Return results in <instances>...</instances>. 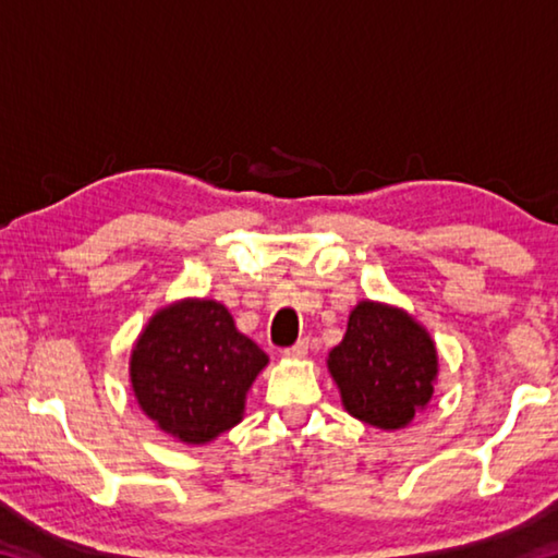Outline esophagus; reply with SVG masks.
<instances>
[{
    "label": "esophagus",
    "mask_w": 558,
    "mask_h": 558,
    "mask_svg": "<svg viewBox=\"0 0 558 558\" xmlns=\"http://www.w3.org/2000/svg\"><path fill=\"white\" fill-rule=\"evenodd\" d=\"M307 352H310V339H298V342L288 347L282 354H286L288 359H302Z\"/></svg>",
    "instance_id": "obj_1"
}]
</instances>
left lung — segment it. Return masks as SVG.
Returning <instances> with one entry per match:
<instances>
[{"instance_id":"1","label":"left lung","mask_w":558,"mask_h":558,"mask_svg":"<svg viewBox=\"0 0 558 558\" xmlns=\"http://www.w3.org/2000/svg\"><path fill=\"white\" fill-rule=\"evenodd\" d=\"M342 405L354 418L399 430L423 411L438 376V352L428 329L401 307L362 300L344 339L327 356Z\"/></svg>"}]
</instances>
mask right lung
I'll return each instance as SVG.
<instances>
[{"label":"right lung","instance_id":"right-lung-1","mask_svg":"<svg viewBox=\"0 0 558 558\" xmlns=\"http://www.w3.org/2000/svg\"><path fill=\"white\" fill-rule=\"evenodd\" d=\"M268 354L241 335L216 300H179L149 317L130 354L140 409L186 446H204L241 423L245 393Z\"/></svg>","mask_w":558,"mask_h":558}]
</instances>
